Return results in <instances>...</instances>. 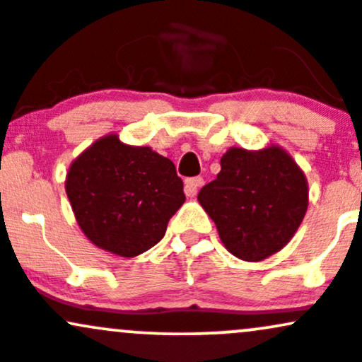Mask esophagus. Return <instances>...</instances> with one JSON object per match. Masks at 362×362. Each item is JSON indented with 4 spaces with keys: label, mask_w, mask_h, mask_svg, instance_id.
<instances>
[{
    "label": "esophagus",
    "mask_w": 362,
    "mask_h": 362,
    "mask_svg": "<svg viewBox=\"0 0 362 362\" xmlns=\"http://www.w3.org/2000/svg\"><path fill=\"white\" fill-rule=\"evenodd\" d=\"M204 184V180L201 177H192V178H187V180H185V187H184V191H185V194H187L189 197H194L197 194V191H199V187L201 185Z\"/></svg>",
    "instance_id": "1"
}]
</instances>
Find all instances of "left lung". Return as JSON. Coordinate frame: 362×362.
I'll return each instance as SVG.
<instances>
[{
	"label": "left lung",
	"instance_id": "8db88e82",
	"mask_svg": "<svg viewBox=\"0 0 362 362\" xmlns=\"http://www.w3.org/2000/svg\"><path fill=\"white\" fill-rule=\"evenodd\" d=\"M223 246L234 257L260 262L291 241L309 208V184L283 147H230L220 173L197 194Z\"/></svg>",
	"mask_w": 362,
	"mask_h": 362
}]
</instances>
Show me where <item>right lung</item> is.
Instances as JSON below:
<instances>
[{"mask_svg": "<svg viewBox=\"0 0 362 362\" xmlns=\"http://www.w3.org/2000/svg\"><path fill=\"white\" fill-rule=\"evenodd\" d=\"M66 192L83 234L117 257L158 245L184 204L175 165L147 146H128L116 133L100 136L71 163Z\"/></svg>", "mask_w": 362, "mask_h": 362, "instance_id": "1", "label": "right lung"}]
</instances>
